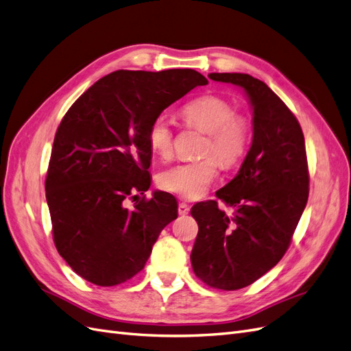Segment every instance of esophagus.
<instances>
[{"label":"esophagus","mask_w":351,"mask_h":351,"mask_svg":"<svg viewBox=\"0 0 351 351\" xmlns=\"http://www.w3.org/2000/svg\"><path fill=\"white\" fill-rule=\"evenodd\" d=\"M189 210H190V208H189L187 204H184V202H182V204H178V214L180 215H187Z\"/></svg>","instance_id":"obj_1"}]
</instances>
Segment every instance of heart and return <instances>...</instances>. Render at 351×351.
<instances>
[{
  "instance_id": "b5f03b06",
  "label": "heart",
  "mask_w": 351,
  "mask_h": 351,
  "mask_svg": "<svg viewBox=\"0 0 351 351\" xmlns=\"http://www.w3.org/2000/svg\"><path fill=\"white\" fill-rule=\"evenodd\" d=\"M183 119L187 125L208 134L202 155L213 156L168 168L159 176L158 183L169 193L197 199L206 193L215 180L218 162L224 168H234L246 156L250 145V123L246 117L236 114L230 102L210 95L189 102L183 108ZM173 141L171 123L165 115H158L147 132V143L152 152L159 158H169Z\"/></svg>"
}]
</instances>
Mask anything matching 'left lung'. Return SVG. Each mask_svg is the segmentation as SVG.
<instances>
[{"label":"left lung","instance_id":"left-lung-1","mask_svg":"<svg viewBox=\"0 0 351 351\" xmlns=\"http://www.w3.org/2000/svg\"><path fill=\"white\" fill-rule=\"evenodd\" d=\"M209 79L240 86L253 110V139L237 176L196 204L190 214L199 231L190 254L196 277L219 290H239L259 280L289 249L309 197L302 127L262 80L243 73H210Z\"/></svg>","mask_w":351,"mask_h":351}]
</instances>
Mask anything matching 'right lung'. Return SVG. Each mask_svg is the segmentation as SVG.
I'll return each mask as SVG.
<instances>
[{
  "mask_svg": "<svg viewBox=\"0 0 351 351\" xmlns=\"http://www.w3.org/2000/svg\"><path fill=\"white\" fill-rule=\"evenodd\" d=\"M205 76L190 69L117 70L74 102L61 120L45 180L52 236L61 258L86 281L112 287L141 272L177 200L151 186V123Z\"/></svg>",
  "mask_w": 351,
  "mask_h": 351,
  "instance_id": "add662e5",
  "label": "right lung"
}]
</instances>
